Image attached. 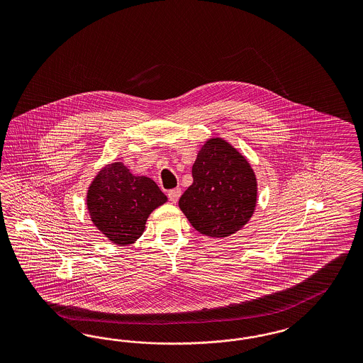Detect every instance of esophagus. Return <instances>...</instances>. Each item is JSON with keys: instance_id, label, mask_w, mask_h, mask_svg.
<instances>
[{"instance_id": "obj_1", "label": "esophagus", "mask_w": 363, "mask_h": 363, "mask_svg": "<svg viewBox=\"0 0 363 363\" xmlns=\"http://www.w3.org/2000/svg\"><path fill=\"white\" fill-rule=\"evenodd\" d=\"M167 197H169V199H170L173 203H176L177 201L181 197V189L177 187V189L169 190V191H167Z\"/></svg>"}]
</instances>
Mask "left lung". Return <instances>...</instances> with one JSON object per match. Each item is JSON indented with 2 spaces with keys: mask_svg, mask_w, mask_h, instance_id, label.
Segmentation results:
<instances>
[{
  "mask_svg": "<svg viewBox=\"0 0 363 363\" xmlns=\"http://www.w3.org/2000/svg\"><path fill=\"white\" fill-rule=\"evenodd\" d=\"M193 184L179 208L201 234L225 238L250 220L257 202V179L246 158L222 138L205 143L191 169Z\"/></svg>",
  "mask_w": 363,
  "mask_h": 363,
  "instance_id": "obj_1",
  "label": "left lung"
}]
</instances>
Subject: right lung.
I'll return each mask as SVG.
<instances>
[{
    "label": "right lung",
    "mask_w": 363,
    "mask_h": 363,
    "mask_svg": "<svg viewBox=\"0 0 363 363\" xmlns=\"http://www.w3.org/2000/svg\"><path fill=\"white\" fill-rule=\"evenodd\" d=\"M166 201L153 179L133 176L121 162L104 167L88 191L93 223L117 245H129L140 238L149 214Z\"/></svg>",
    "instance_id": "obj_1"
}]
</instances>
